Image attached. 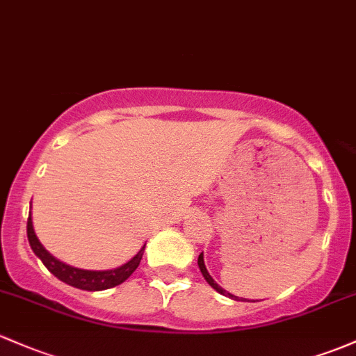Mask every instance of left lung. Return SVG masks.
Segmentation results:
<instances>
[{"label": "left lung", "instance_id": "1", "mask_svg": "<svg viewBox=\"0 0 356 356\" xmlns=\"http://www.w3.org/2000/svg\"><path fill=\"white\" fill-rule=\"evenodd\" d=\"M198 268H200L202 275H204V278H205V280H207V284H209L210 286H212L213 290H217V292H219V293H222V296L229 297V299H232V300H238V299H239V297L232 296V293H229L227 290H224L222 286H220V285H217L216 282H213V278L210 277V275H209V271H207V268H205V263H204V253H200V254H198Z\"/></svg>", "mask_w": 356, "mask_h": 356}]
</instances>
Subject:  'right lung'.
<instances>
[{"instance_id":"obj_1","label":"right lung","mask_w":356,"mask_h":356,"mask_svg":"<svg viewBox=\"0 0 356 356\" xmlns=\"http://www.w3.org/2000/svg\"><path fill=\"white\" fill-rule=\"evenodd\" d=\"M26 236H29V243L32 251L40 258V261L44 263L45 268L51 271L54 277L59 278L64 284L76 286V289L88 290V292H98V290H106L112 289V286H117L124 284L129 277L136 271L137 266H139L140 259H143L144 254V244L140 248V251L134 256L132 259H129L127 263H124L122 266L113 270H81L74 268V266L66 265V263L59 261V259L54 258L37 238L35 231H33V222H32V212L29 213V220H26Z\"/></svg>"}]
</instances>
